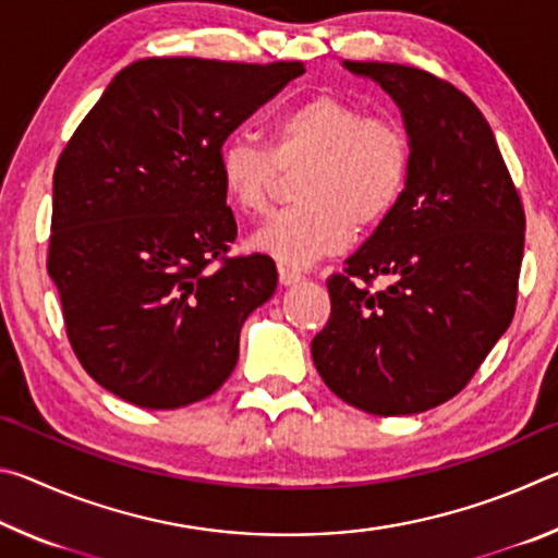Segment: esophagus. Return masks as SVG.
<instances>
[{"instance_id": "obj_1", "label": "esophagus", "mask_w": 558, "mask_h": 558, "mask_svg": "<svg viewBox=\"0 0 558 558\" xmlns=\"http://www.w3.org/2000/svg\"><path fill=\"white\" fill-rule=\"evenodd\" d=\"M278 278H280V286H295V282H300L305 276H302L300 270H292V268L280 266L278 268Z\"/></svg>"}]
</instances>
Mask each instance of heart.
<instances>
[{"label":"heart","mask_w":558,"mask_h":558,"mask_svg":"<svg viewBox=\"0 0 558 558\" xmlns=\"http://www.w3.org/2000/svg\"><path fill=\"white\" fill-rule=\"evenodd\" d=\"M411 140L399 120L366 116L354 100L315 93L272 120L268 147L233 135L216 157L221 192L235 211H268L282 172H298V204L278 211L251 245L282 266L305 268L342 251L352 226L372 231L393 214L411 177Z\"/></svg>","instance_id":"heart-1"}]
</instances>
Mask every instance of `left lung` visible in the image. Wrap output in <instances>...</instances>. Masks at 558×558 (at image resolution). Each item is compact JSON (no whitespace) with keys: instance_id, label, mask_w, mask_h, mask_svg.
Masks as SVG:
<instances>
[{"instance_id":"left-lung-1","label":"left lung","mask_w":558,"mask_h":558,"mask_svg":"<svg viewBox=\"0 0 558 558\" xmlns=\"http://www.w3.org/2000/svg\"><path fill=\"white\" fill-rule=\"evenodd\" d=\"M342 65L393 98L413 159L399 206L327 280L332 315L313 359L354 409L411 415L465 389L512 323L524 209L465 93L401 63ZM376 277L390 286L372 291Z\"/></svg>"}]
</instances>
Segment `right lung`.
<instances>
[{
    "mask_svg": "<svg viewBox=\"0 0 558 558\" xmlns=\"http://www.w3.org/2000/svg\"><path fill=\"white\" fill-rule=\"evenodd\" d=\"M300 61L143 59L93 106L53 172L49 276L75 356L140 409L211 396L241 327L272 298L276 263L226 258L235 219L216 157Z\"/></svg>",
    "mask_w": 558,
    "mask_h": 558,
    "instance_id": "right-lung-1",
    "label": "right lung"
}]
</instances>
